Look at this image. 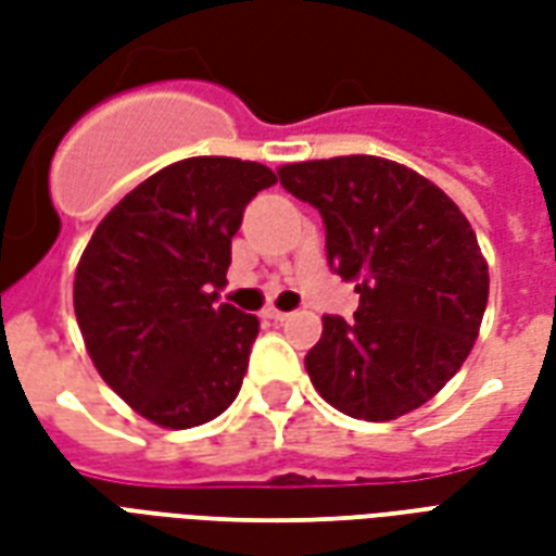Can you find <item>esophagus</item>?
Returning a JSON list of instances; mask_svg holds the SVG:
<instances>
[{"instance_id": "34e87169", "label": "esophagus", "mask_w": 556, "mask_h": 556, "mask_svg": "<svg viewBox=\"0 0 556 556\" xmlns=\"http://www.w3.org/2000/svg\"><path fill=\"white\" fill-rule=\"evenodd\" d=\"M262 315H265V318H270V321H286V318H289V313H282V309H274V306H267Z\"/></svg>"}]
</instances>
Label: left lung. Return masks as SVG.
I'll return each mask as SVG.
<instances>
[{
  "label": "left lung",
  "instance_id": "8db88e82",
  "mask_svg": "<svg viewBox=\"0 0 556 556\" xmlns=\"http://www.w3.org/2000/svg\"><path fill=\"white\" fill-rule=\"evenodd\" d=\"M279 184L321 214L327 262L357 282L351 321L325 315L306 372L325 402L384 422L426 405L477 342L489 265L441 187L372 154L306 160Z\"/></svg>",
  "mask_w": 556,
  "mask_h": 556
}]
</instances>
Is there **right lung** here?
Returning <instances> with one entry per match:
<instances>
[{
    "mask_svg": "<svg viewBox=\"0 0 556 556\" xmlns=\"http://www.w3.org/2000/svg\"><path fill=\"white\" fill-rule=\"evenodd\" d=\"M270 184L253 160H178L130 190L79 258L74 313L91 363L163 429L202 426L241 390L258 318L219 291L243 207Z\"/></svg>",
    "mask_w": 556,
    "mask_h": 556,
    "instance_id": "add662e5",
    "label": "right lung"
}]
</instances>
